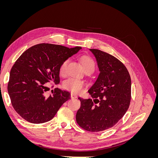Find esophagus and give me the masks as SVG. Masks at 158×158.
<instances>
[{
  "label": "esophagus",
  "instance_id": "1",
  "mask_svg": "<svg viewBox=\"0 0 158 158\" xmlns=\"http://www.w3.org/2000/svg\"><path fill=\"white\" fill-rule=\"evenodd\" d=\"M70 98H71V99H75V98H77V96H76V94H73V93H71V94H70Z\"/></svg>",
  "mask_w": 158,
  "mask_h": 158
}]
</instances>
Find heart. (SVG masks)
<instances>
[{
  "mask_svg": "<svg viewBox=\"0 0 158 158\" xmlns=\"http://www.w3.org/2000/svg\"><path fill=\"white\" fill-rule=\"evenodd\" d=\"M69 59L64 60L59 66V74L61 76H64L66 73V68L69 64ZM80 62L82 63L85 71L92 73L95 69V62L92 57L84 55L80 58ZM84 82L82 80L70 78L64 80L63 83V88L65 89L70 91L74 94H79L82 92L84 86Z\"/></svg>",
  "mask_w": 158,
  "mask_h": 158,
  "instance_id": "heart-1",
  "label": "heart"
}]
</instances>
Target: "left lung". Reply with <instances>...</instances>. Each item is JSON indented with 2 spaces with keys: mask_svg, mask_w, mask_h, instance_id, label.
Segmentation results:
<instances>
[{
  "mask_svg": "<svg viewBox=\"0 0 158 158\" xmlns=\"http://www.w3.org/2000/svg\"><path fill=\"white\" fill-rule=\"evenodd\" d=\"M100 73L88 90L92 98H78L81 106L76 114L78 125L95 132L113 127L124 116L131 99V80L124 64L116 57L90 49Z\"/></svg>",
  "mask_w": 158,
  "mask_h": 158,
  "instance_id": "left-lung-1",
  "label": "left lung"
}]
</instances>
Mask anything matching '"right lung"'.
Instances as JSON below:
<instances>
[{"label":"right lung","instance_id":"obj_1","mask_svg":"<svg viewBox=\"0 0 158 158\" xmlns=\"http://www.w3.org/2000/svg\"><path fill=\"white\" fill-rule=\"evenodd\" d=\"M80 49L40 44L20 56L11 69L7 89L12 107L22 118L35 124L49 121L70 98L69 92L57 88L49 96L45 92L49 89L47 83H59L60 64Z\"/></svg>","mask_w":158,"mask_h":158}]
</instances>
